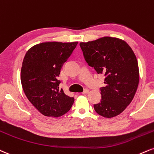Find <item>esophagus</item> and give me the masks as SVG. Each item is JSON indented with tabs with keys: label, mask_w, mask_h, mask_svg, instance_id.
Instances as JSON below:
<instances>
[{
	"label": "esophagus",
	"mask_w": 154,
	"mask_h": 154,
	"mask_svg": "<svg viewBox=\"0 0 154 154\" xmlns=\"http://www.w3.org/2000/svg\"><path fill=\"white\" fill-rule=\"evenodd\" d=\"M88 92H89V90L86 88V89H85L84 91L82 92V94H87V93H88Z\"/></svg>",
	"instance_id": "esophagus-1"
}]
</instances>
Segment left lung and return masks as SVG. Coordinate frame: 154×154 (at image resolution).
<instances>
[{"instance_id":"8db88e82","label":"left lung","mask_w":154,"mask_h":154,"mask_svg":"<svg viewBox=\"0 0 154 154\" xmlns=\"http://www.w3.org/2000/svg\"><path fill=\"white\" fill-rule=\"evenodd\" d=\"M85 59L105 76L101 100L94 105L97 114L112 118L121 113L134 97L139 82L138 61L125 41L105 36L79 44Z\"/></svg>"}]
</instances>
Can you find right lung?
I'll use <instances>...</instances> for the list:
<instances>
[{"instance_id":"obj_1","label":"right lung","mask_w":154,"mask_h":154,"mask_svg":"<svg viewBox=\"0 0 154 154\" xmlns=\"http://www.w3.org/2000/svg\"><path fill=\"white\" fill-rule=\"evenodd\" d=\"M78 42H45L28 50L22 63L21 81L31 103L44 116L60 117L70 110L73 97L59 89L63 64Z\"/></svg>"}]
</instances>
